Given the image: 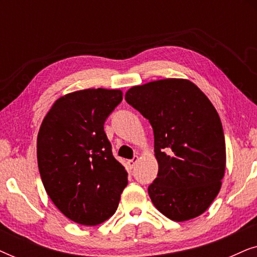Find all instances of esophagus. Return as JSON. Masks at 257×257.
Returning <instances> with one entry per match:
<instances>
[{"instance_id": "1", "label": "esophagus", "mask_w": 257, "mask_h": 257, "mask_svg": "<svg viewBox=\"0 0 257 257\" xmlns=\"http://www.w3.org/2000/svg\"><path fill=\"white\" fill-rule=\"evenodd\" d=\"M138 160H139V158H138V156H135L133 157V159H131V160H127V165H128V167L130 168H133L136 166V164L138 163Z\"/></svg>"}]
</instances>
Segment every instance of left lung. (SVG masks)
Here are the masks:
<instances>
[{"label":"left lung","instance_id":"1","mask_svg":"<svg viewBox=\"0 0 257 257\" xmlns=\"http://www.w3.org/2000/svg\"><path fill=\"white\" fill-rule=\"evenodd\" d=\"M125 99L152 125L158 175L149 187L156 208L184 222L205 213L219 194L226 143L215 107L184 78L132 86Z\"/></svg>","mask_w":257,"mask_h":257}]
</instances>
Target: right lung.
<instances>
[{"instance_id": "1", "label": "right lung", "mask_w": 257, "mask_h": 257, "mask_svg": "<svg viewBox=\"0 0 257 257\" xmlns=\"http://www.w3.org/2000/svg\"><path fill=\"white\" fill-rule=\"evenodd\" d=\"M121 90L86 89L58 98L37 136V163L54 205L73 222L97 226L113 215L127 172L104 132Z\"/></svg>"}]
</instances>
